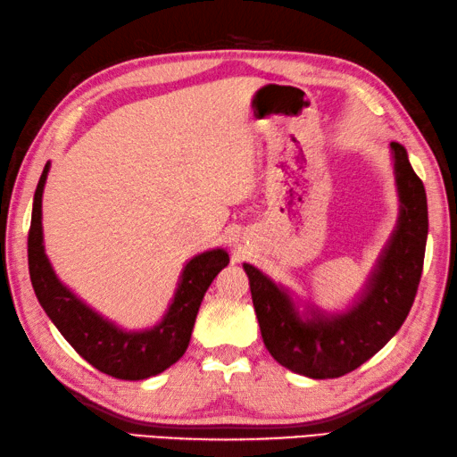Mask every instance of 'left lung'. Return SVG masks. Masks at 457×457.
Returning a JSON list of instances; mask_svg holds the SVG:
<instances>
[{
	"instance_id": "8db88e82",
	"label": "left lung",
	"mask_w": 457,
	"mask_h": 457,
	"mask_svg": "<svg viewBox=\"0 0 457 457\" xmlns=\"http://www.w3.org/2000/svg\"><path fill=\"white\" fill-rule=\"evenodd\" d=\"M390 154L398 220L364 288L346 308L328 312L303 304L256 266L243 264L264 346L290 372L316 380L352 372L394 338L414 304L428 240L426 188L403 145L392 141Z\"/></svg>"
}]
</instances>
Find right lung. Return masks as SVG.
Returning <instances> with one entry per match:
<instances>
[{
  "instance_id": "1",
  "label": "right lung",
  "mask_w": 457,
  "mask_h": 457,
  "mask_svg": "<svg viewBox=\"0 0 457 457\" xmlns=\"http://www.w3.org/2000/svg\"><path fill=\"white\" fill-rule=\"evenodd\" d=\"M49 167L51 162L47 161L33 195L28 238L29 277L41 308L77 354L99 372L119 380H145L165 372L185 354L204 292L228 264V253L225 248H211L193 256L183 266L175 296L162 320L153 328L125 330L67 288L49 262L43 246L41 225V201Z\"/></svg>"
}]
</instances>
